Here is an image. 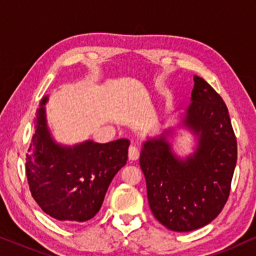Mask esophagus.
<instances>
[{"instance_id": "1", "label": "esophagus", "mask_w": 256, "mask_h": 256, "mask_svg": "<svg viewBox=\"0 0 256 256\" xmlns=\"http://www.w3.org/2000/svg\"><path fill=\"white\" fill-rule=\"evenodd\" d=\"M139 158V150L136 148V146H130V148H128V159L131 160V162H134V160H137Z\"/></svg>"}]
</instances>
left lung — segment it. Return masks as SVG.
Wrapping results in <instances>:
<instances>
[{
  "label": "left lung",
  "mask_w": 256,
  "mask_h": 256,
  "mask_svg": "<svg viewBox=\"0 0 256 256\" xmlns=\"http://www.w3.org/2000/svg\"><path fill=\"white\" fill-rule=\"evenodd\" d=\"M190 104L182 124L198 137L193 154L179 159L168 142L171 130L142 144V171L153 216L176 232L206 226L230 196L238 145L228 108L210 85L194 76Z\"/></svg>",
  "instance_id": "1"
}]
</instances>
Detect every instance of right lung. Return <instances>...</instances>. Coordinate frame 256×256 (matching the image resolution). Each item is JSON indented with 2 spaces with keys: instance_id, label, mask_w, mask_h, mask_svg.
Here are the masks:
<instances>
[{
  "instance_id": "right-lung-1",
  "label": "right lung",
  "mask_w": 256,
  "mask_h": 256,
  "mask_svg": "<svg viewBox=\"0 0 256 256\" xmlns=\"http://www.w3.org/2000/svg\"><path fill=\"white\" fill-rule=\"evenodd\" d=\"M46 96L36 112V131L26 159L30 192L54 219L84 222L100 212L108 185L128 162L130 140L57 144L46 125Z\"/></svg>"
}]
</instances>
